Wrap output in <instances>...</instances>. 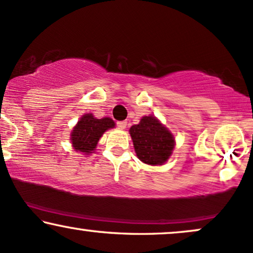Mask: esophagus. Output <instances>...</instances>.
Instances as JSON below:
<instances>
[{
    "mask_svg": "<svg viewBox=\"0 0 253 253\" xmlns=\"http://www.w3.org/2000/svg\"><path fill=\"white\" fill-rule=\"evenodd\" d=\"M117 125H118L119 128L125 129V128H126V126H127V123H126V121H118Z\"/></svg>",
    "mask_w": 253,
    "mask_h": 253,
    "instance_id": "esophagus-1",
    "label": "esophagus"
}]
</instances>
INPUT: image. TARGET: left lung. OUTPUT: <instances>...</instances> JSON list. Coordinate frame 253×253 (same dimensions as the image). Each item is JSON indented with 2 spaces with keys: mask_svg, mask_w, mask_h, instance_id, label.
Wrapping results in <instances>:
<instances>
[{
  "mask_svg": "<svg viewBox=\"0 0 253 253\" xmlns=\"http://www.w3.org/2000/svg\"><path fill=\"white\" fill-rule=\"evenodd\" d=\"M130 136L136 156L148 165H163L172 154L174 138L156 118L144 117L130 127Z\"/></svg>",
  "mask_w": 253,
  "mask_h": 253,
  "instance_id": "left-lung-1",
  "label": "left lung"
}]
</instances>
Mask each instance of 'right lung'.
Here are the masks:
<instances>
[{
    "label": "right lung",
    "mask_w": 253,
    "mask_h": 253,
    "mask_svg": "<svg viewBox=\"0 0 253 253\" xmlns=\"http://www.w3.org/2000/svg\"><path fill=\"white\" fill-rule=\"evenodd\" d=\"M114 126V121L111 118L95 119L93 114H84L72 130V144L79 152L92 153L103 132Z\"/></svg>",
    "instance_id": "obj_1"
}]
</instances>
